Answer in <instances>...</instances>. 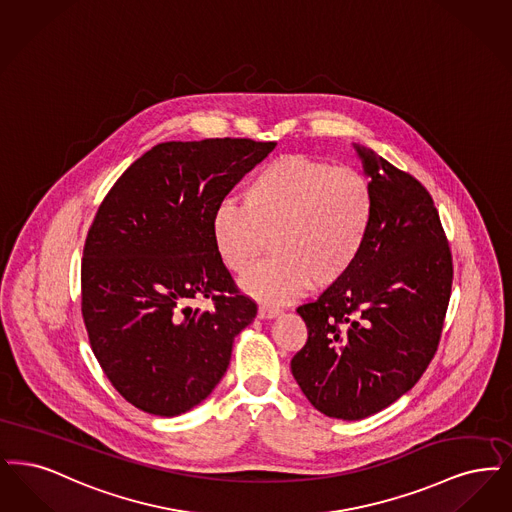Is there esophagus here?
Instances as JSON below:
<instances>
[{"label": "esophagus", "instance_id": "esophagus-1", "mask_svg": "<svg viewBox=\"0 0 512 512\" xmlns=\"http://www.w3.org/2000/svg\"><path fill=\"white\" fill-rule=\"evenodd\" d=\"M277 315H281L279 308H271V306H260V308H258V317H260V319H273V317H277Z\"/></svg>", "mask_w": 512, "mask_h": 512}]
</instances>
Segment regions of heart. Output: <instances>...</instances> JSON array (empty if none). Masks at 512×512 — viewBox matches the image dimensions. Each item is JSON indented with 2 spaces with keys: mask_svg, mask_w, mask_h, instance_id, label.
Here are the masks:
<instances>
[{
  "mask_svg": "<svg viewBox=\"0 0 512 512\" xmlns=\"http://www.w3.org/2000/svg\"><path fill=\"white\" fill-rule=\"evenodd\" d=\"M375 214V193L361 172L327 160L285 155L248 179L243 204L227 202L212 218L216 252L245 273L273 238L278 256L241 279L246 294L279 304L308 287H333L356 266Z\"/></svg>",
  "mask_w": 512,
  "mask_h": 512,
  "instance_id": "heart-1",
  "label": "heart"
}]
</instances>
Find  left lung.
<instances>
[{
	"mask_svg": "<svg viewBox=\"0 0 512 512\" xmlns=\"http://www.w3.org/2000/svg\"><path fill=\"white\" fill-rule=\"evenodd\" d=\"M375 193V214L356 266L296 312L306 346L290 369L317 411L361 421L400 400L436 354L453 266L423 185L354 143Z\"/></svg>",
	"mask_w": 512,
	"mask_h": 512,
	"instance_id": "8db88e82",
	"label": "left lung"
}]
</instances>
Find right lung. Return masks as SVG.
Listing matches in <instances>:
<instances>
[{
    "instance_id": "obj_1",
    "label": "right lung",
    "mask_w": 512,
    "mask_h": 512,
    "mask_svg": "<svg viewBox=\"0 0 512 512\" xmlns=\"http://www.w3.org/2000/svg\"><path fill=\"white\" fill-rule=\"evenodd\" d=\"M277 143H158L118 178L89 227L82 315L112 386L137 409L178 417L227 371L233 340L256 317L235 287L212 218ZM202 297L212 311L193 309Z\"/></svg>"
}]
</instances>
